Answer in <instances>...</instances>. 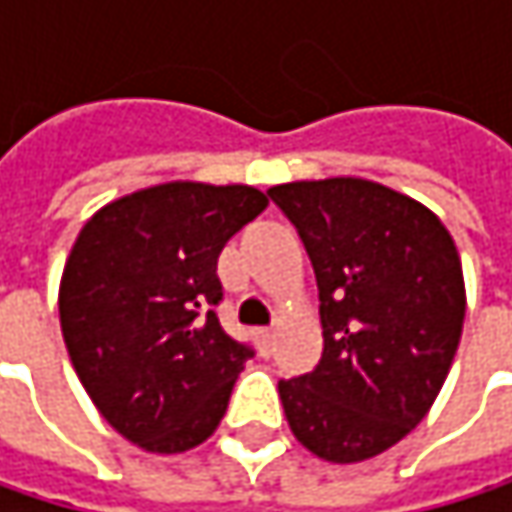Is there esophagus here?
I'll return each instance as SVG.
<instances>
[{
  "label": "esophagus",
  "mask_w": 512,
  "mask_h": 512,
  "mask_svg": "<svg viewBox=\"0 0 512 512\" xmlns=\"http://www.w3.org/2000/svg\"><path fill=\"white\" fill-rule=\"evenodd\" d=\"M255 338H257V347H260V356H269V353H272V338H275V329L263 326V329H257Z\"/></svg>",
  "instance_id": "34e87169"
}]
</instances>
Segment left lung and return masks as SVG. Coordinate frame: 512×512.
Segmentation results:
<instances>
[{
  "label": "left lung",
  "mask_w": 512,
  "mask_h": 512,
  "mask_svg": "<svg viewBox=\"0 0 512 512\" xmlns=\"http://www.w3.org/2000/svg\"><path fill=\"white\" fill-rule=\"evenodd\" d=\"M269 198L311 257L323 323L320 364L278 382L287 424L320 460H370L421 424L457 356V246L436 213L373 180L281 183Z\"/></svg>",
  "instance_id": "8db88e82"
}]
</instances>
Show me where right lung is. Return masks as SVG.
Returning <instances> with one entry per match:
<instances>
[{"label": "right lung", "mask_w": 512, "mask_h": 512, "mask_svg": "<svg viewBox=\"0 0 512 512\" xmlns=\"http://www.w3.org/2000/svg\"><path fill=\"white\" fill-rule=\"evenodd\" d=\"M266 204L255 186L177 180L106 204L79 231L61 335L88 397L133 445L183 454L219 427L255 353L216 317V263Z\"/></svg>", "instance_id": "1"}]
</instances>
